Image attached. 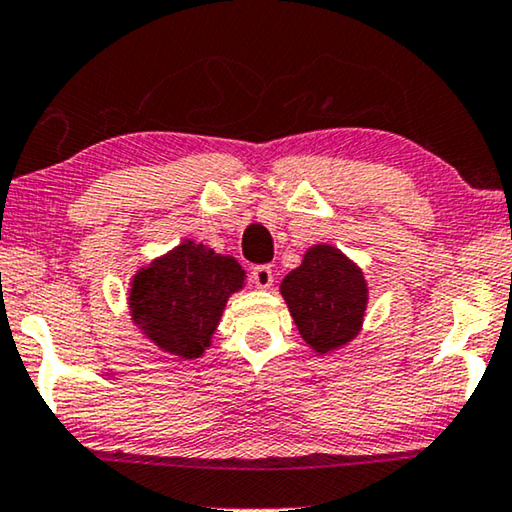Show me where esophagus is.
I'll return each instance as SVG.
<instances>
[{
    "label": "esophagus",
    "mask_w": 512,
    "mask_h": 512,
    "mask_svg": "<svg viewBox=\"0 0 512 512\" xmlns=\"http://www.w3.org/2000/svg\"><path fill=\"white\" fill-rule=\"evenodd\" d=\"M250 280H253L259 289H269L273 285L271 266H255L253 273H250Z\"/></svg>",
    "instance_id": "esophagus-1"
}]
</instances>
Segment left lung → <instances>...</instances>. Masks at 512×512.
Here are the masks:
<instances>
[{"label":"left lung","mask_w":512,"mask_h":512,"mask_svg":"<svg viewBox=\"0 0 512 512\" xmlns=\"http://www.w3.org/2000/svg\"><path fill=\"white\" fill-rule=\"evenodd\" d=\"M280 292L303 340L319 354L347 345L361 331L368 285L338 248L312 246L299 269L282 280Z\"/></svg>","instance_id":"1"}]
</instances>
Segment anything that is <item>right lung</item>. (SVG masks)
I'll use <instances>...</instances> for the list:
<instances>
[{"label": "right lung", "mask_w": 512, "mask_h": 512, "mask_svg": "<svg viewBox=\"0 0 512 512\" xmlns=\"http://www.w3.org/2000/svg\"><path fill=\"white\" fill-rule=\"evenodd\" d=\"M241 287L236 259L183 241L133 278L131 315L163 352L197 358L209 347L230 294Z\"/></svg>", "instance_id": "1"}]
</instances>
